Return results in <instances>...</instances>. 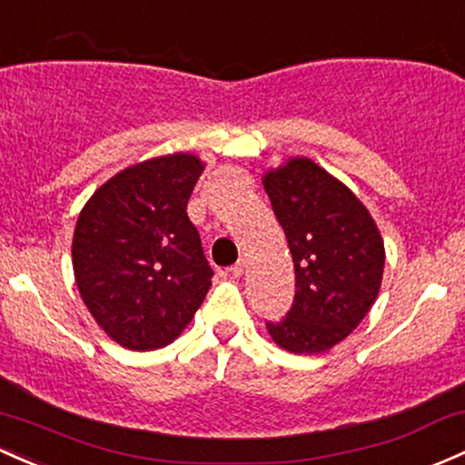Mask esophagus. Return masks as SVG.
Wrapping results in <instances>:
<instances>
[{
    "label": "esophagus",
    "instance_id": "obj_1",
    "mask_svg": "<svg viewBox=\"0 0 465 465\" xmlns=\"http://www.w3.org/2000/svg\"><path fill=\"white\" fill-rule=\"evenodd\" d=\"M244 267H247V260L241 258L236 264H232V267H229V273H232L233 278H241V275L244 273Z\"/></svg>",
    "mask_w": 465,
    "mask_h": 465
}]
</instances>
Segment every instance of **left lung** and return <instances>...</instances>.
<instances>
[{"label": "left lung", "instance_id": "left-lung-1", "mask_svg": "<svg viewBox=\"0 0 465 465\" xmlns=\"http://www.w3.org/2000/svg\"><path fill=\"white\" fill-rule=\"evenodd\" d=\"M295 269V298L267 322L291 353H324L353 333L380 293L384 241L369 209L311 158H291L262 178Z\"/></svg>", "mask_w": 465, "mask_h": 465}]
</instances>
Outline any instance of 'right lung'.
<instances>
[{
	"instance_id": "right-lung-1",
	"label": "right lung",
	"mask_w": 465,
	"mask_h": 465,
	"mask_svg": "<svg viewBox=\"0 0 465 465\" xmlns=\"http://www.w3.org/2000/svg\"><path fill=\"white\" fill-rule=\"evenodd\" d=\"M193 154L125 167L92 193L73 238L84 304L116 344L154 351L192 322L212 287V267L187 216L203 174Z\"/></svg>"
}]
</instances>
